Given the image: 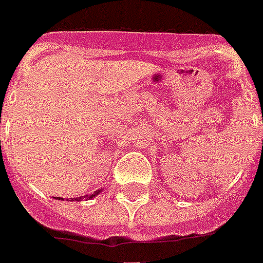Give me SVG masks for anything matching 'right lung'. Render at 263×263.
Masks as SVG:
<instances>
[{"instance_id":"1","label":"right lung","mask_w":263,"mask_h":263,"mask_svg":"<svg viewBox=\"0 0 263 263\" xmlns=\"http://www.w3.org/2000/svg\"><path fill=\"white\" fill-rule=\"evenodd\" d=\"M99 192H100V190H96L95 193H93V194H91V196H89V198H92V197H95L96 194H99ZM58 198H60V197H58ZM74 200H78V201H80V198H74Z\"/></svg>"}]
</instances>
